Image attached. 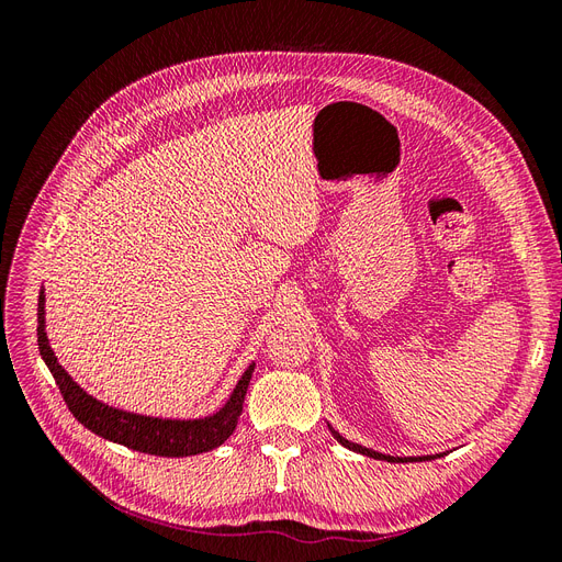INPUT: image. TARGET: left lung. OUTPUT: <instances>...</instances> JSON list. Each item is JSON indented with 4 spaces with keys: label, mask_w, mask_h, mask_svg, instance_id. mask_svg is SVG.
Segmentation results:
<instances>
[{
    "label": "left lung",
    "mask_w": 562,
    "mask_h": 562,
    "mask_svg": "<svg viewBox=\"0 0 562 562\" xmlns=\"http://www.w3.org/2000/svg\"><path fill=\"white\" fill-rule=\"evenodd\" d=\"M328 429L333 431V436L337 438V443H339V446H345V448H347V450H351V452H359V454H366V457H372V459H384V462L405 464V462H427V459L443 457V452H438V454H422V457H391V454H382V452H378V450H370V448H366V446L351 443V440H347L345 436H339V434L330 427V424H328Z\"/></svg>",
    "instance_id": "1"
}]
</instances>
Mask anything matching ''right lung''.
I'll return each instance as SVG.
<instances>
[{
    "label": "right lung",
    "mask_w": 562,
    "mask_h": 562,
    "mask_svg": "<svg viewBox=\"0 0 562 562\" xmlns=\"http://www.w3.org/2000/svg\"><path fill=\"white\" fill-rule=\"evenodd\" d=\"M44 288L40 293V310H37V342L44 363L48 366L50 375H54L60 394L70 407V413L81 422L89 431L103 436L112 443L126 446L131 450L159 454V457H190L199 452L215 450L223 446L225 440L234 434L236 422L244 411V398L250 384V375L255 363L246 368L244 375L236 382L234 391L225 405L217 413L199 417V419H168V417H149V415H135L119 411L103 401L87 394L58 363L54 349L48 345L46 337V310H44Z\"/></svg>",
    "instance_id": "add662e5"
}]
</instances>
